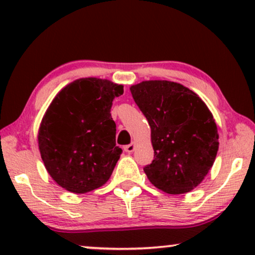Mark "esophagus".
I'll use <instances>...</instances> for the list:
<instances>
[{
    "label": "esophagus",
    "instance_id": "esophagus-1",
    "mask_svg": "<svg viewBox=\"0 0 255 255\" xmlns=\"http://www.w3.org/2000/svg\"><path fill=\"white\" fill-rule=\"evenodd\" d=\"M134 148H135V145H134V142H131V144H128V145H127L124 147V151L127 152V153H132L134 151Z\"/></svg>",
    "mask_w": 255,
    "mask_h": 255
}]
</instances>
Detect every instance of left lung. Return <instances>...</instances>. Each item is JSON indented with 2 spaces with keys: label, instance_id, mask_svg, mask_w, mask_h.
I'll return each mask as SVG.
<instances>
[{
  "label": "left lung",
  "instance_id": "left-lung-1",
  "mask_svg": "<svg viewBox=\"0 0 255 255\" xmlns=\"http://www.w3.org/2000/svg\"><path fill=\"white\" fill-rule=\"evenodd\" d=\"M151 127L154 159L144 167L153 186L167 194L189 193L214 165L218 132L207 104L177 82L151 80L131 86Z\"/></svg>",
  "mask_w": 255,
  "mask_h": 255
}]
</instances>
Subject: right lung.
<instances>
[{
  "instance_id": "right-lung-1",
  "label": "right lung",
  "mask_w": 255,
  "mask_h": 255,
  "mask_svg": "<svg viewBox=\"0 0 255 255\" xmlns=\"http://www.w3.org/2000/svg\"><path fill=\"white\" fill-rule=\"evenodd\" d=\"M123 86L75 80L57 94L41 120L38 145L45 168L64 189L85 194L110 179L122 154L110 109Z\"/></svg>"
}]
</instances>
